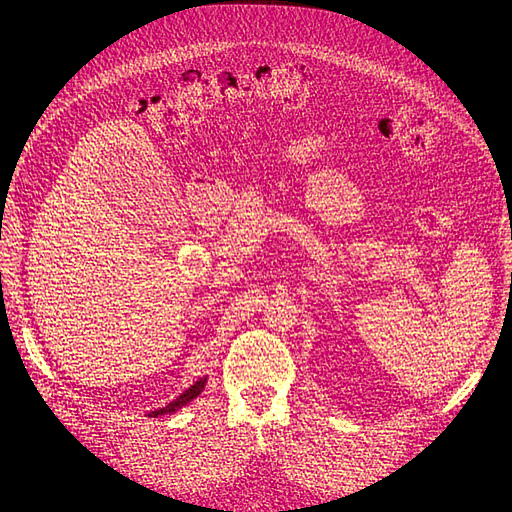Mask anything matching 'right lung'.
<instances>
[{
    "instance_id": "1",
    "label": "right lung",
    "mask_w": 512,
    "mask_h": 512,
    "mask_svg": "<svg viewBox=\"0 0 512 512\" xmlns=\"http://www.w3.org/2000/svg\"><path fill=\"white\" fill-rule=\"evenodd\" d=\"M205 384H207V378H200V380H196L190 389H185L175 401H170L168 406H164V408H160V410H153V412H149L147 416H162V414H173V412H177L179 408H183V406H188L190 401H194L200 393L205 391Z\"/></svg>"
}]
</instances>
